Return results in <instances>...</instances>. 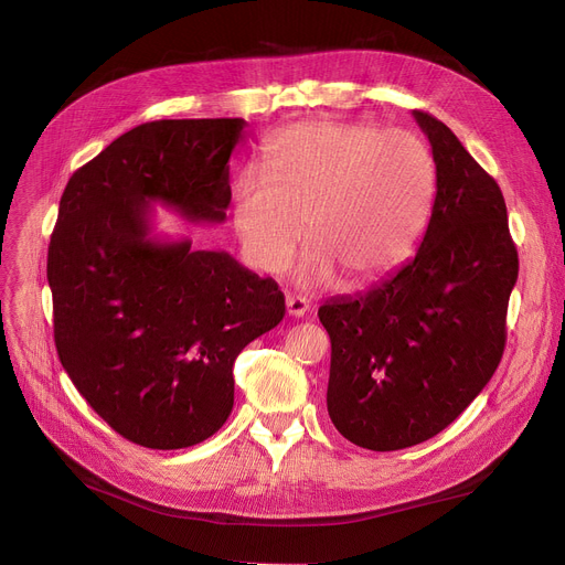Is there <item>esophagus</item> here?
Listing matches in <instances>:
<instances>
[{
  "mask_svg": "<svg viewBox=\"0 0 565 565\" xmlns=\"http://www.w3.org/2000/svg\"><path fill=\"white\" fill-rule=\"evenodd\" d=\"M309 300L302 298V295H286V311L288 316H295V318H302L309 313Z\"/></svg>",
  "mask_w": 565,
  "mask_h": 565,
  "instance_id": "esophagus-1",
  "label": "esophagus"
}]
</instances>
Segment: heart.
Segmentation results:
<instances>
[{
  "instance_id": "1",
  "label": "heart",
  "mask_w": 565,
  "mask_h": 565,
  "mask_svg": "<svg viewBox=\"0 0 565 565\" xmlns=\"http://www.w3.org/2000/svg\"><path fill=\"white\" fill-rule=\"evenodd\" d=\"M435 188L428 146L407 130L360 121H305L263 146L260 173L235 185L233 226L247 258L279 273L305 237L292 270L305 288L364 286L409 254Z\"/></svg>"
}]
</instances>
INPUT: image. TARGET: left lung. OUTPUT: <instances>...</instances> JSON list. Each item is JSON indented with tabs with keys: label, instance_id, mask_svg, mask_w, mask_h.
<instances>
[{
	"label": "left lung",
	"instance_id": "obj_1",
	"mask_svg": "<svg viewBox=\"0 0 565 565\" xmlns=\"http://www.w3.org/2000/svg\"><path fill=\"white\" fill-rule=\"evenodd\" d=\"M435 201L422 245L364 292L318 309L332 341L328 412L371 451H398L454 424L497 371L518 249L494 178L426 111Z\"/></svg>",
	"mask_w": 565,
	"mask_h": 565
}]
</instances>
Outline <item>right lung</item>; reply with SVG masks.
Listing matches in <instances>:
<instances>
[{
	"mask_svg": "<svg viewBox=\"0 0 565 565\" xmlns=\"http://www.w3.org/2000/svg\"><path fill=\"white\" fill-rule=\"evenodd\" d=\"M245 118L141 124L79 167L47 249L54 343L86 403L146 449H185L233 409V362L286 313L226 252L153 237L151 203L220 224Z\"/></svg>",
	"mask_w": 565,
	"mask_h": 565,
	"instance_id": "right-lung-1",
	"label": "right lung"
}]
</instances>
